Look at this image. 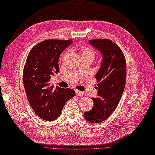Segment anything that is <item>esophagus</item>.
I'll list each match as a JSON object with an SVG mask.
<instances>
[{
  "instance_id": "1",
  "label": "esophagus",
  "mask_w": 155,
  "mask_h": 155,
  "mask_svg": "<svg viewBox=\"0 0 155 155\" xmlns=\"http://www.w3.org/2000/svg\"><path fill=\"white\" fill-rule=\"evenodd\" d=\"M75 93H76V95H77V96H78V97L82 96V95L84 94L83 92H82L81 91H78V90H75Z\"/></svg>"
}]
</instances>
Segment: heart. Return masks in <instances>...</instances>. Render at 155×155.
<instances>
[{
	"label": "heart",
	"mask_w": 155,
	"mask_h": 155,
	"mask_svg": "<svg viewBox=\"0 0 155 155\" xmlns=\"http://www.w3.org/2000/svg\"><path fill=\"white\" fill-rule=\"evenodd\" d=\"M81 57H88L94 58L95 57V52L93 48L87 46H83L80 48Z\"/></svg>",
	"instance_id": "b5f03b06"
}]
</instances>
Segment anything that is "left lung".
I'll use <instances>...</instances> for the list:
<instances>
[{"instance_id": "obj_1", "label": "left lung", "mask_w": 155, "mask_h": 155, "mask_svg": "<svg viewBox=\"0 0 155 155\" xmlns=\"http://www.w3.org/2000/svg\"><path fill=\"white\" fill-rule=\"evenodd\" d=\"M90 43L103 54V62L95 76L97 97L92 98V110L84 113L93 123L103 122L116 109L124 92L127 78L126 59L118 46L109 39H92Z\"/></svg>"}]
</instances>
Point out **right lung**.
Listing matches in <instances>:
<instances>
[{"instance_id": "right-lung-1", "label": "right lung", "mask_w": 155, "mask_h": 155, "mask_svg": "<svg viewBox=\"0 0 155 155\" xmlns=\"http://www.w3.org/2000/svg\"><path fill=\"white\" fill-rule=\"evenodd\" d=\"M72 40L48 39L39 42L29 52L23 70V83L28 103L42 119L52 121L60 116L69 99L74 97L71 88L51 85L52 75L59 71L61 52Z\"/></svg>"}]
</instances>
